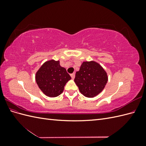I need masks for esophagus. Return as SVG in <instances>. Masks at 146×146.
Instances as JSON below:
<instances>
[{
    "label": "esophagus",
    "instance_id": "34e87169",
    "mask_svg": "<svg viewBox=\"0 0 146 146\" xmlns=\"http://www.w3.org/2000/svg\"><path fill=\"white\" fill-rule=\"evenodd\" d=\"M70 76H71L72 79H74L75 76H76V74H75V73H73V74H72L71 75H70Z\"/></svg>",
    "mask_w": 146,
    "mask_h": 146
}]
</instances>
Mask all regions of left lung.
<instances>
[{
  "label": "left lung",
  "mask_w": 146,
  "mask_h": 146,
  "mask_svg": "<svg viewBox=\"0 0 146 146\" xmlns=\"http://www.w3.org/2000/svg\"><path fill=\"white\" fill-rule=\"evenodd\" d=\"M74 82L84 96L92 98L104 90L108 82V76L98 62L83 61L80 70L76 72Z\"/></svg>",
  "instance_id": "8db88e82"
}]
</instances>
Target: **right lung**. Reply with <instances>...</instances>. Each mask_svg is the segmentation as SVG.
Returning a JSON list of instances; mask_svg holds the SVG:
<instances>
[{
  "mask_svg": "<svg viewBox=\"0 0 146 146\" xmlns=\"http://www.w3.org/2000/svg\"><path fill=\"white\" fill-rule=\"evenodd\" d=\"M71 77L61 67L60 61L50 60L44 63L37 70L35 80L39 89L46 96L55 98L62 93L64 87Z\"/></svg>",
  "mask_w": 146,
  "mask_h": 146,
  "instance_id": "obj_1",
  "label": "right lung"
}]
</instances>
